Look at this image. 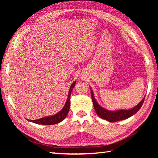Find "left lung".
<instances>
[{"label":"left lung","mask_w":158,"mask_h":158,"mask_svg":"<svg viewBox=\"0 0 158 158\" xmlns=\"http://www.w3.org/2000/svg\"><path fill=\"white\" fill-rule=\"evenodd\" d=\"M91 92H92V99L94 104V107L95 109V111L96 112L98 115L102 118L105 119L109 122H116L122 120H125L131 116L134 115L135 113H136L139 109L141 108L142 106L143 105L144 101V98L142 101L136 105V106L132 107L130 109H118L115 111H111V110H108L105 109L104 107H102L97 102L95 98L94 97V92L92 88L89 87Z\"/></svg>","instance_id":"1"}]
</instances>
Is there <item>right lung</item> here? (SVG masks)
I'll return each instance as SVG.
<instances>
[{
    "mask_svg": "<svg viewBox=\"0 0 158 158\" xmlns=\"http://www.w3.org/2000/svg\"><path fill=\"white\" fill-rule=\"evenodd\" d=\"M75 84H76V81H74V82L71 84V86L69 91L67 99H66V102L64 104V107L59 112L53 114V115L43 117L40 119H37V120H29V119H27V120L30 122H32L33 123L38 124V125H55V124L59 123L61 121H63L66 118V115H67L69 111L70 106L71 92L72 91H73Z\"/></svg>",
    "mask_w": 158,
    "mask_h": 158,
    "instance_id": "1",
    "label": "right lung"
}]
</instances>
